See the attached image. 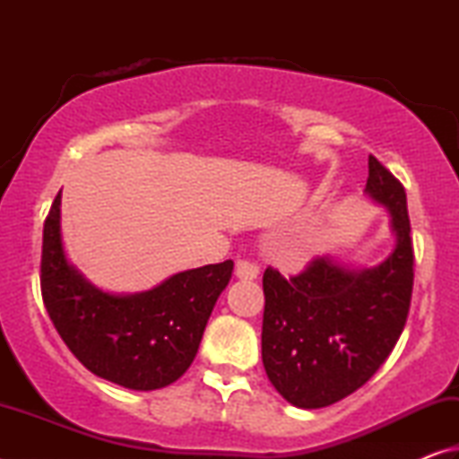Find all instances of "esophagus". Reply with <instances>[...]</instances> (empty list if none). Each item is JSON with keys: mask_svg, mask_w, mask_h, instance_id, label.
Returning a JSON list of instances; mask_svg holds the SVG:
<instances>
[{"mask_svg": "<svg viewBox=\"0 0 459 459\" xmlns=\"http://www.w3.org/2000/svg\"><path fill=\"white\" fill-rule=\"evenodd\" d=\"M235 275L238 279H255L259 275V265H257V263L247 261V259H237Z\"/></svg>", "mask_w": 459, "mask_h": 459, "instance_id": "obj_1", "label": "esophagus"}]
</instances>
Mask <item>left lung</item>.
<instances>
[{
  "label": "left lung",
  "instance_id": "obj_1",
  "mask_svg": "<svg viewBox=\"0 0 459 459\" xmlns=\"http://www.w3.org/2000/svg\"><path fill=\"white\" fill-rule=\"evenodd\" d=\"M367 194L393 219L397 247L378 267L351 271L316 257L298 275L263 273L261 354L279 394L320 409L352 394L380 368L405 328L413 293V240L403 184L368 155Z\"/></svg>",
  "mask_w": 459,
  "mask_h": 459
}]
</instances>
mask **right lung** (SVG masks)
Listing matches in <instances>:
<instances>
[{
    "label": "right lung",
    "instance_id": "obj_1",
    "mask_svg": "<svg viewBox=\"0 0 459 459\" xmlns=\"http://www.w3.org/2000/svg\"><path fill=\"white\" fill-rule=\"evenodd\" d=\"M232 265L184 271L135 295L103 293L65 257L60 192L44 221L40 287L54 328L92 375L134 391L168 386L188 370Z\"/></svg>",
    "mask_w": 459,
    "mask_h": 459
}]
</instances>
